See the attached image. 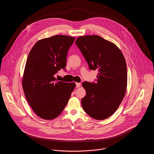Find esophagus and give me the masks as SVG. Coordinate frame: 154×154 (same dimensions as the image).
I'll list each match as a JSON object with an SVG mask.
<instances>
[{"label": "esophagus", "mask_w": 154, "mask_h": 154, "mask_svg": "<svg viewBox=\"0 0 154 154\" xmlns=\"http://www.w3.org/2000/svg\"><path fill=\"white\" fill-rule=\"evenodd\" d=\"M81 85V83H76V87L79 88V87H80Z\"/></svg>", "instance_id": "obj_1"}]
</instances>
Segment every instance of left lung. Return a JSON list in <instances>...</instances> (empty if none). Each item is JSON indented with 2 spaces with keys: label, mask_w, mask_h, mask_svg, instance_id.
<instances>
[{
  "label": "left lung",
  "mask_w": 154,
  "mask_h": 154,
  "mask_svg": "<svg viewBox=\"0 0 154 154\" xmlns=\"http://www.w3.org/2000/svg\"><path fill=\"white\" fill-rule=\"evenodd\" d=\"M75 44L91 70H98L96 82H84L86 95L82 99L84 110L96 120L109 117L125 97L128 81L127 66L121 50L99 35L78 37Z\"/></svg>",
  "instance_id": "8db88e82"
}]
</instances>
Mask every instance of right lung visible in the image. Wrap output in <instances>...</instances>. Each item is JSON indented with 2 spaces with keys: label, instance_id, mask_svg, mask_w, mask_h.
<instances>
[{
  "label": "right lung",
  "instance_id": "obj_1",
  "mask_svg": "<svg viewBox=\"0 0 154 154\" xmlns=\"http://www.w3.org/2000/svg\"><path fill=\"white\" fill-rule=\"evenodd\" d=\"M75 39L65 35L43 38L34 44L28 54L22 88L29 105L44 120L59 116L75 88L74 82L57 81L54 76L65 68L67 52Z\"/></svg>",
  "mask_w": 154,
  "mask_h": 154
}]
</instances>
